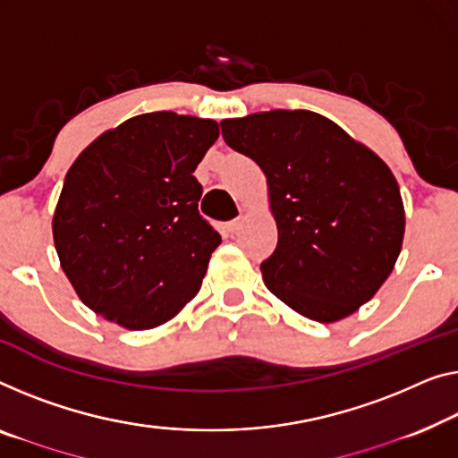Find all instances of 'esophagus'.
<instances>
[{
  "mask_svg": "<svg viewBox=\"0 0 458 458\" xmlns=\"http://www.w3.org/2000/svg\"><path fill=\"white\" fill-rule=\"evenodd\" d=\"M241 228H242V220H241V217H238V220H232V222L226 224L228 234H238V232H241Z\"/></svg>",
  "mask_w": 458,
  "mask_h": 458,
  "instance_id": "34e87169",
  "label": "esophagus"
}]
</instances>
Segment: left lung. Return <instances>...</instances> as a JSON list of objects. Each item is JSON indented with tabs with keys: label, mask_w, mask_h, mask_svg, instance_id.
I'll use <instances>...</instances> for the list:
<instances>
[{
	"label": "left lung",
	"mask_w": 458,
	"mask_h": 458,
	"mask_svg": "<svg viewBox=\"0 0 458 458\" xmlns=\"http://www.w3.org/2000/svg\"><path fill=\"white\" fill-rule=\"evenodd\" d=\"M222 138L265 173L277 247L261 273L271 294L318 323L366 304L397 263L405 209L370 148L312 111L224 119Z\"/></svg>",
	"instance_id": "obj_1"
}]
</instances>
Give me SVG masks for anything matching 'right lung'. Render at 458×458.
Listing matches in <instances>:
<instances>
[{
  "label": "right lung",
  "instance_id": "1",
  "mask_svg": "<svg viewBox=\"0 0 458 458\" xmlns=\"http://www.w3.org/2000/svg\"><path fill=\"white\" fill-rule=\"evenodd\" d=\"M214 119L146 113L98 135L67 170L53 214L61 269L81 302L129 331L191 302L222 238L199 216L197 164Z\"/></svg>",
  "mask_w": 458,
  "mask_h": 458
}]
</instances>
